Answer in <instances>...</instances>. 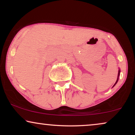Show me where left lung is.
<instances>
[{
  "instance_id": "8db88e82",
  "label": "left lung",
  "mask_w": 135,
  "mask_h": 135,
  "mask_svg": "<svg viewBox=\"0 0 135 135\" xmlns=\"http://www.w3.org/2000/svg\"><path fill=\"white\" fill-rule=\"evenodd\" d=\"M120 70H119V72H118V76H117V80H116V82L115 83V84H114V86H113V87H114V86H115V84H117V82H118V80H119V75H120Z\"/></svg>"
}]
</instances>
